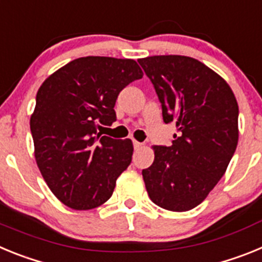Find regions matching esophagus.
<instances>
[{"instance_id": "esophagus-1", "label": "esophagus", "mask_w": 262, "mask_h": 262, "mask_svg": "<svg viewBox=\"0 0 262 262\" xmlns=\"http://www.w3.org/2000/svg\"><path fill=\"white\" fill-rule=\"evenodd\" d=\"M142 147H144V143L134 140V148H135V149H139V148H142Z\"/></svg>"}]
</instances>
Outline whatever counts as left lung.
I'll return each instance as SVG.
<instances>
[{"instance_id":"1","label":"left lung","mask_w":262,"mask_h":262,"mask_svg":"<svg viewBox=\"0 0 262 262\" xmlns=\"http://www.w3.org/2000/svg\"><path fill=\"white\" fill-rule=\"evenodd\" d=\"M163 106L165 123L178 134L170 147L154 145L155 160L143 169L155 205L189 211L202 203L226 173L239 140V106L223 77L189 56L139 59Z\"/></svg>"}]
</instances>
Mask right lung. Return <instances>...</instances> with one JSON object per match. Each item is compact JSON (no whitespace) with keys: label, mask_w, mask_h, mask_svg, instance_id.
Listing matches in <instances>:
<instances>
[{"label":"right lung","mask_w":262,"mask_h":262,"mask_svg":"<svg viewBox=\"0 0 262 262\" xmlns=\"http://www.w3.org/2000/svg\"><path fill=\"white\" fill-rule=\"evenodd\" d=\"M143 77L133 59L80 57L48 76L30 118L34 155L60 202L75 210L103 205L131 163V139L101 136L115 122L118 94Z\"/></svg>","instance_id":"1"}]
</instances>
